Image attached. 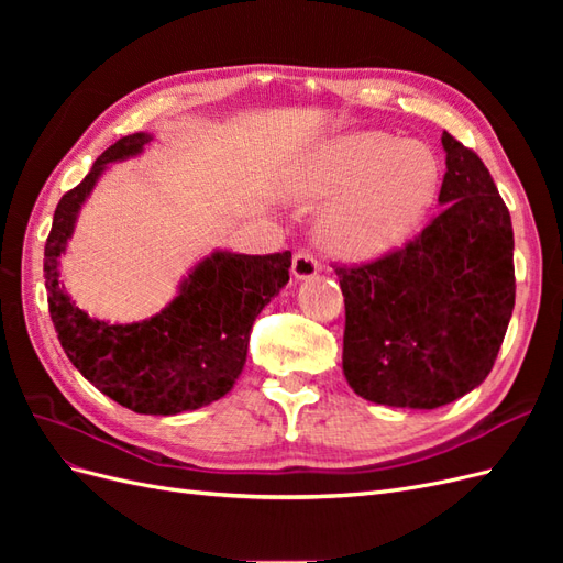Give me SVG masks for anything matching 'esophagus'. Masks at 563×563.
I'll return each mask as SVG.
<instances>
[{"instance_id": "obj_1", "label": "esophagus", "mask_w": 563, "mask_h": 563, "mask_svg": "<svg viewBox=\"0 0 563 563\" xmlns=\"http://www.w3.org/2000/svg\"><path fill=\"white\" fill-rule=\"evenodd\" d=\"M291 272L296 279H312L319 272V261L308 251H298L291 261Z\"/></svg>"}]
</instances>
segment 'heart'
I'll use <instances>...</instances> for the list:
<instances>
[{
  "label": "heart",
  "mask_w": 563,
  "mask_h": 563,
  "mask_svg": "<svg viewBox=\"0 0 563 563\" xmlns=\"http://www.w3.org/2000/svg\"><path fill=\"white\" fill-rule=\"evenodd\" d=\"M439 162L418 143L364 131L321 145L286 185L300 203L333 200L319 216V240L347 261L397 249L430 211Z\"/></svg>",
  "instance_id": "1"
}]
</instances>
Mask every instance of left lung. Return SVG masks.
Returning <instances> with one entry per match:
<instances>
[{
	"instance_id": "left-lung-1",
	"label": "left lung",
	"mask_w": 563,
	"mask_h": 563,
	"mask_svg": "<svg viewBox=\"0 0 563 563\" xmlns=\"http://www.w3.org/2000/svg\"><path fill=\"white\" fill-rule=\"evenodd\" d=\"M444 211L404 249L335 265L343 373L356 395L439 408L479 387L515 310L512 220L484 162L444 131Z\"/></svg>"
}]
</instances>
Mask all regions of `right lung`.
<instances>
[{
	"instance_id": "obj_1",
	"label": "right lung",
	"mask_w": 563,
	"mask_h": 563,
	"mask_svg": "<svg viewBox=\"0 0 563 563\" xmlns=\"http://www.w3.org/2000/svg\"><path fill=\"white\" fill-rule=\"evenodd\" d=\"M150 141V133L119 139L87 178L60 197L44 246V279L51 321L81 376L135 413L176 416L232 389L246 364L255 317L288 282L291 251H213L187 275L178 296L143 321L108 323L75 308L58 279V258L75 232L81 203L108 164L141 155Z\"/></svg>"
}]
</instances>
